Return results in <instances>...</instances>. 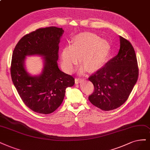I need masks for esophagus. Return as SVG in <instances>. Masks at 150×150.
<instances>
[{
	"label": "esophagus",
	"mask_w": 150,
	"mask_h": 150,
	"mask_svg": "<svg viewBox=\"0 0 150 150\" xmlns=\"http://www.w3.org/2000/svg\"><path fill=\"white\" fill-rule=\"evenodd\" d=\"M82 81H83V79H81V78H76L75 79L76 84H79V83H80V82H81Z\"/></svg>",
	"instance_id": "esophagus-1"
}]
</instances>
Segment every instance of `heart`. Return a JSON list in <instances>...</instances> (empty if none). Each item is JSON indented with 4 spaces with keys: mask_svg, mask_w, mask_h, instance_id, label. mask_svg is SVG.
Returning <instances> with one entry per match:
<instances>
[{
    "mask_svg": "<svg viewBox=\"0 0 150 150\" xmlns=\"http://www.w3.org/2000/svg\"><path fill=\"white\" fill-rule=\"evenodd\" d=\"M112 45L109 41L101 39L92 33H82L76 35L72 45L66 46L61 54V64L68 72H71L80 58L83 65L81 73L88 69L91 72L99 70L104 66L109 57Z\"/></svg>",
    "mask_w": 150,
    "mask_h": 150,
    "instance_id": "heart-1",
    "label": "heart"
}]
</instances>
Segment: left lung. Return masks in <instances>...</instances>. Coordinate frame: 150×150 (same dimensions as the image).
<instances>
[{
    "label": "left lung",
    "instance_id": "1",
    "mask_svg": "<svg viewBox=\"0 0 150 150\" xmlns=\"http://www.w3.org/2000/svg\"><path fill=\"white\" fill-rule=\"evenodd\" d=\"M120 43L117 55L89 77L94 91L88 99L104 111L115 109L124 104L138 79V63L133 46L122 37Z\"/></svg>",
    "mask_w": 150,
    "mask_h": 150
}]
</instances>
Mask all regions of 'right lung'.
Segmentation results:
<instances>
[{
	"instance_id": "obj_1",
	"label": "right lung",
	"mask_w": 150,
	"mask_h": 150,
	"mask_svg": "<svg viewBox=\"0 0 150 150\" xmlns=\"http://www.w3.org/2000/svg\"><path fill=\"white\" fill-rule=\"evenodd\" d=\"M62 28H39L25 35L15 46L10 73L13 83L24 104L42 114L55 111L63 102L66 89L74 84V78L58 68V50ZM38 55L44 58L42 73L31 76L24 68L25 56Z\"/></svg>"
}]
</instances>
